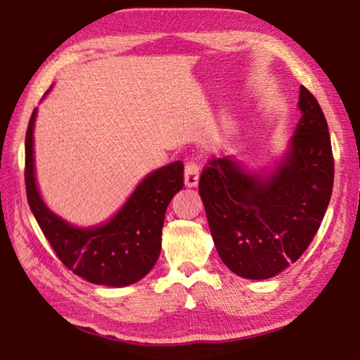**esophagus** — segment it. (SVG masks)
<instances>
[{"instance_id":"1","label":"esophagus","mask_w":360,"mask_h":360,"mask_svg":"<svg viewBox=\"0 0 360 360\" xmlns=\"http://www.w3.org/2000/svg\"><path fill=\"white\" fill-rule=\"evenodd\" d=\"M198 181H200V167L195 162H188L186 165V172H184L186 187H188V188L197 187Z\"/></svg>"}]
</instances>
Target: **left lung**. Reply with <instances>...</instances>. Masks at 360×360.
<instances>
[{
  "instance_id": "left-lung-1",
  "label": "left lung",
  "mask_w": 360,
  "mask_h": 360,
  "mask_svg": "<svg viewBox=\"0 0 360 360\" xmlns=\"http://www.w3.org/2000/svg\"><path fill=\"white\" fill-rule=\"evenodd\" d=\"M300 120L269 169H250L233 155L209 162L200 197L220 259L243 278L266 280L296 263L315 238L334 184L328 122L300 86Z\"/></svg>"
}]
</instances>
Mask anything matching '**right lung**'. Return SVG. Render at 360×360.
<instances>
[{"label":"right lung","mask_w":360,"mask_h":360,"mask_svg":"<svg viewBox=\"0 0 360 360\" xmlns=\"http://www.w3.org/2000/svg\"><path fill=\"white\" fill-rule=\"evenodd\" d=\"M36 116L37 108L26 130L25 182L30 207L45 238L63 264L78 277L112 288L136 283L159 259L167 207L184 186L182 162H172L146 174L107 221L91 226L72 225L51 211L39 192L34 165Z\"/></svg>","instance_id":"1"}]
</instances>
